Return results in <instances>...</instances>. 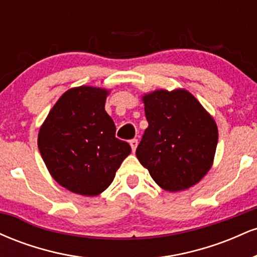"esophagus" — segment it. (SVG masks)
Returning a JSON list of instances; mask_svg holds the SVG:
<instances>
[{
	"instance_id": "1",
	"label": "esophagus",
	"mask_w": 257,
	"mask_h": 257,
	"mask_svg": "<svg viewBox=\"0 0 257 257\" xmlns=\"http://www.w3.org/2000/svg\"><path fill=\"white\" fill-rule=\"evenodd\" d=\"M129 144H131L133 152H135V150H137L138 147V139H133V140L129 141Z\"/></svg>"
}]
</instances>
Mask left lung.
I'll return each mask as SVG.
<instances>
[{
	"label": "left lung",
	"instance_id": "left-lung-1",
	"mask_svg": "<svg viewBox=\"0 0 257 257\" xmlns=\"http://www.w3.org/2000/svg\"><path fill=\"white\" fill-rule=\"evenodd\" d=\"M143 101L149 126L137 149L139 162L163 190L192 187L213 166L216 122L186 89L153 90Z\"/></svg>",
	"mask_w": 257,
	"mask_h": 257
}]
</instances>
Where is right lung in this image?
I'll return each mask as SVG.
<instances>
[{
	"instance_id": "right-lung-1",
	"label": "right lung",
	"mask_w": 257,
	"mask_h": 257,
	"mask_svg": "<svg viewBox=\"0 0 257 257\" xmlns=\"http://www.w3.org/2000/svg\"><path fill=\"white\" fill-rule=\"evenodd\" d=\"M110 90L81 85L66 90L38 132V150L52 178L81 196H98L132 152L105 111Z\"/></svg>"
}]
</instances>
